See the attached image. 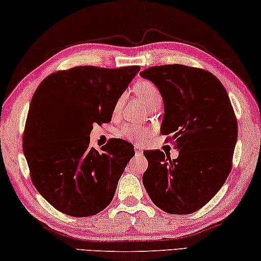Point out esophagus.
<instances>
[{
    "label": "esophagus",
    "instance_id": "34e87169",
    "mask_svg": "<svg viewBox=\"0 0 261 261\" xmlns=\"http://www.w3.org/2000/svg\"><path fill=\"white\" fill-rule=\"evenodd\" d=\"M135 153H136V154H137V155H142L143 154V150H142V147H140V146H138V145H135Z\"/></svg>",
    "mask_w": 261,
    "mask_h": 261
}]
</instances>
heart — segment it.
<instances>
[{
  "label": "heart",
  "mask_w": 261,
  "mask_h": 261,
  "mask_svg": "<svg viewBox=\"0 0 261 261\" xmlns=\"http://www.w3.org/2000/svg\"><path fill=\"white\" fill-rule=\"evenodd\" d=\"M136 93H137L139 98L144 102V105H145L147 108H151L153 105H155V103L163 102V96H161V93L158 89V87L148 80L139 81L138 84L136 85ZM123 100L124 96H121L117 101H116L114 108L115 111H118L121 109ZM119 135L126 139L142 143L150 136V131L143 126L130 125L129 124V125H124L122 129L119 130Z\"/></svg>",
  "instance_id": "heart-1"
}]
</instances>
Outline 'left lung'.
I'll list each match as a JSON object with an SVG mask.
<instances>
[{"label":"left lung","mask_w":261,"mask_h":261,"mask_svg":"<svg viewBox=\"0 0 261 261\" xmlns=\"http://www.w3.org/2000/svg\"><path fill=\"white\" fill-rule=\"evenodd\" d=\"M160 90L165 114L161 135H171L179 151L171 159L160 150L146 151L143 185L158 208L192 214L224 185L232 167L237 119L221 81L204 69L184 65L154 66L140 72Z\"/></svg>","instance_id":"left-lung-1"}]
</instances>
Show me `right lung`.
<instances>
[{
	"mask_svg": "<svg viewBox=\"0 0 261 261\" xmlns=\"http://www.w3.org/2000/svg\"><path fill=\"white\" fill-rule=\"evenodd\" d=\"M139 66H79L45 77L29 108L23 152L36 189L57 210L73 217L102 212L135 155L132 144L110 139L90 147L94 124L111 121L115 103Z\"/></svg>",
	"mask_w": 261,
	"mask_h": 261,
	"instance_id": "add662e5",
	"label": "right lung"
}]
</instances>
